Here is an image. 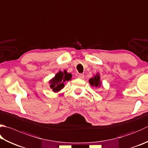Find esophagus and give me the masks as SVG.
Here are the masks:
<instances>
[{"label": "esophagus", "mask_w": 148, "mask_h": 148, "mask_svg": "<svg viewBox=\"0 0 148 148\" xmlns=\"http://www.w3.org/2000/svg\"><path fill=\"white\" fill-rule=\"evenodd\" d=\"M78 77H79L80 79H83L84 78V75L82 74V73H79V75H78Z\"/></svg>", "instance_id": "1"}]
</instances>
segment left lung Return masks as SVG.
Wrapping results in <instances>:
<instances>
[{"instance_id":"obj_1","label":"left lung","mask_w":148,"mask_h":148,"mask_svg":"<svg viewBox=\"0 0 148 148\" xmlns=\"http://www.w3.org/2000/svg\"><path fill=\"white\" fill-rule=\"evenodd\" d=\"M90 84L93 86H95V87H97V86H100V76L99 75H97L95 76L94 77L91 78V79H90L89 80Z\"/></svg>"}]
</instances>
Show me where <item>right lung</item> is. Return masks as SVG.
<instances>
[{"label":"right lung","mask_w":148,"mask_h":148,"mask_svg":"<svg viewBox=\"0 0 148 148\" xmlns=\"http://www.w3.org/2000/svg\"><path fill=\"white\" fill-rule=\"evenodd\" d=\"M71 74L68 73L65 70L64 72L59 71L52 80H50V88L54 92L60 91L64 87V82L71 79Z\"/></svg>","instance_id":"right-lung-1"}]
</instances>
